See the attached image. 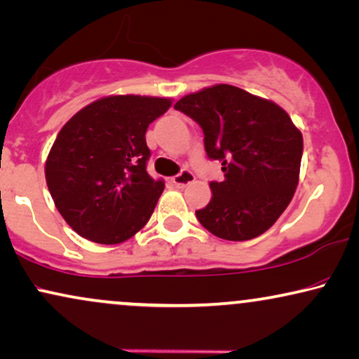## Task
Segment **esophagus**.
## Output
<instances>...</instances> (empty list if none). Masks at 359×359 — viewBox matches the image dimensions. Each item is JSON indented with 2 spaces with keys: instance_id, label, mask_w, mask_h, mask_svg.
Here are the masks:
<instances>
[{
  "instance_id": "esophagus-1",
  "label": "esophagus",
  "mask_w": 359,
  "mask_h": 359,
  "mask_svg": "<svg viewBox=\"0 0 359 359\" xmlns=\"http://www.w3.org/2000/svg\"><path fill=\"white\" fill-rule=\"evenodd\" d=\"M195 180V175L192 174V172L190 170H187V169H184V170H180L179 174H177L174 179H172V182H174L177 187H185V185H189V184H192Z\"/></svg>"
}]
</instances>
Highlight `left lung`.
Here are the masks:
<instances>
[{"label":"left lung","mask_w":359,"mask_h":359,"mask_svg":"<svg viewBox=\"0 0 359 359\" xmlns=\"http://www.w3.org/2000/svg\"><path fill=\"white\" fill-rule=\"evenodd\" d=\"M203 130L210 161L225 179L195 215L208 232L232 242L255 238L288 207L298 185L303 137L275 102L230 84L189 94L174 106Z\"/></svg>","instance_id":"8db88e82"}]
</instances>
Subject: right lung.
Returning a JSON list of instances; mask_svg holds the SVG:
<instances>
[{"instance_id":"1","label":"right lung","mask_w":359,"mask_h":359,"mask_svg":"<svg viewBox=\"0 0 359 359\" xmlns=\"http://www.w3.org/2000/svg\"><path fill=\"white\" fill-rule=\"evenodd\" d=\"M170 104L165 97H102L59 130L46 182L62 219L81 237L121 243L151 219L164 182L147 174L146 130Z\"/></svg>"}]
</instances>
